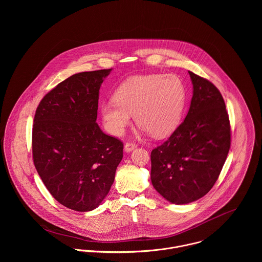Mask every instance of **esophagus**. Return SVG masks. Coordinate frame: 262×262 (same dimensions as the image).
I'll return each mask as SVG.
<instances>
[{
	"label": "esophagus",
	"mask_w": 262,
	"mask_h": 262,
	"mask_svg": "<svg viewBox=\"0 0 262 262\" xmlns=\"http://www.w3.org/2000/svg\"><path fill=\"white\" fill-rule=\"evenodd\" d=\"M136 148V144L134 143V142H127L126 144H125V150L127 151V152H130V151H132L133 149H135Z\"/></svg>",
	"instance_id": "34e87169"
}]
</instances>
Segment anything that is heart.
Instances as JSON below:
<instances>
[{
	"label": "heart",
	"instance_id": "obj_1",
	"mask_svg": "<svg viewBox=\"0 0 262 262\" xmlns=\"http://www.w3.org/2000/svg\"><path fill=\"white\" fill-rule=\"evenodd\" d=\"M114 98L101 108L109 132L123 134L134 114L143 130L162 138L172 133L180 123L186 90L177 75H136L121 83Z\"/></svg>",
	"mask_w": 262,
	"mask_h": 262
}]
</instances>
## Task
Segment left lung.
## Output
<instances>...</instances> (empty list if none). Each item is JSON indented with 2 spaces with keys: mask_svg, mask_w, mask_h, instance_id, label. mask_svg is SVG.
Here are the masks:
<instances>
[{
  "mask_svg": "<svg viewBox=\"0 0 262 262\" xmlns=\"http://www.w3.org/2000/svg\"><path fill=\"white\" fill-rule=\"evenodd\" d=\"M193 85L185 121L151 151V182L172 204L204 196L217 182L231 145V126L220 91L188 72Z\"/></svg>",
  "mask_w": 262,
  "mask_h": 262,
  "instance_id": "left-lung-1",
  "label": "left lung"
}]
</instances>
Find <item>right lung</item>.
Masks as SVG:
<instances>
[{"label": "right lung", "instance_id": "obj_1", "mask_svg": "<svg viewBox=\"0 0 262 262\" xmlns=\"http://www.w3.org/2000/svg\"><path fill=\"white\" fill-rule=\"evenodd\" d=\"M111 71L64 79L43 97L34 117L32 156L38 174L58 203L77 212L102 203L123 158V142L96 122L100 86Z\"/></svg>", "mask_w": 262, "mask_h": 262}]
</instances>
